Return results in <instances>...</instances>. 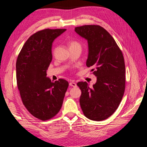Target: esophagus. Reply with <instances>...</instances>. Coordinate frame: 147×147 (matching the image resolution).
<instances>
[{
	"instance_id": "34e87169",
	"label": "esophagus",
	"mask_w": 147,
	"mask_h": 147,
	"mask_svg": "<svg viewBox=\"0 0 147 147\" xmlns=\"http://www.w3.org/2000/svg\"><path fill=\"white\" fill-rule=\"evenodd\" d=\"M69 85L70 86H72V87H76L77 86V84L75 83V82H71L69 83Z\"/></svg>"
}]
</instances>
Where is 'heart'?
<instances>
[{
  "label": "heart",
  "mask_w": 147,
  "mask_h": 147,
  "mask_svg": "<svg viewBox=\"0 0 147 147\" xmlns=\"http://www.w3.org/2000/svg\"><path fill=\"white\" fill-rule=\"evenodd\" d=\"M69 45L70 49H74V48H81L80 43L75 40H70L69 42Z\"/></svg>",
  "instance_id": "b5f03b06"
}]
</instances>
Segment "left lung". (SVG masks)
I'll list each match as a JSON object with an SVG mask.
<instances>
[{"label": "left lung", "mask_w": 147, "mask_h": 147, "mask_svg": "<svg viewBox=\"0 0 147 147\" xmlns=\"http://www.w3.org/2000/svg\"><path fill=\"white\" fill-rule=\"evenodd\" d=\"M88 40L86 66L92 69L97 82L92 88L86 82H80L82 91L80 104L86 118L102 121L110 117L121 102L126 84L125 64L121 50L107 31L99 25L75 28Z\"/></svg>", "instance_id": "8db88e82"}]
</instances>
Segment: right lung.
Here are the masks:
<instances>
[{
  "instance_id": "add662e5",
  "label": "right lung",
  "mask_w": 147,
  "mask_h": 147,
  "mask_svg": "<svg viewBox=\"0 0 147 147\" xmlns=\"http://www.w3.org/2000/svg\"><path fill=\"white\" fill-rule=\"evenodd\" d=\"M65 30L45 29L35 32L25 42L17 58L16 82L21 100L30 113L42 121L59 112L69 86L64 79L53 82L47 77L52 43Z\"/></svg>"
}]
</instances>
